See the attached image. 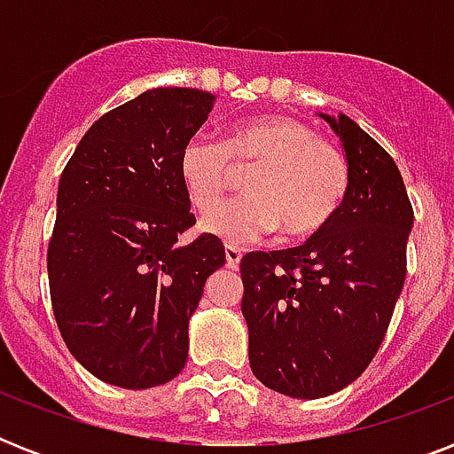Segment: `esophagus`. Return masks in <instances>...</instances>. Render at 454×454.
<instances>
[{"label": "esophagus", "instance_id": "esophagus-1", "mask_svg": "<svg viewBox=\"0 0 454 454\" xmlns=\"http://www.w3.org/2000/svg\"><path fill=\"white\" fill-rule=\"evenodd\" d=\"M240 259H242V254H240V249L238 247H233V245H226V266L228 269H238V266H240Z\"/></svg>", "mask_w": 454, "mask_h": 454}]
</instances>
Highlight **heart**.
<instances>
[{
	"mask_svg": "<svg viewBox=\"0 0 454 454\" xmlns=\"http://www.w3.org/2000/svg\"><path fill=\"white\" fill-rule=\"evenodd\" d=\"M235 170L253 172L246 179L248 198L200 223L202 233L226 242L254 240L278 228L287 240L310 238L339 212L348 188L344 155L287 115L245 120L228 129L223 144L192 137L178 155V181L195 212L218 204Z\"/></svg>",
	"mask_w": 454,
	"mask_h": 454,
	"instance_id": "heart-1",
	"label": "heart"
}]
</instances>
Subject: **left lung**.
I'll list each match as a JSON object with an SVG mask.
<instances>
[{
    "label": "left lung",
    "mask_w": 454,
    "mask_h": 454,
    "mask_svg": "<svg viewBox=\"0 0 454 454\" xmlns=\"http://www.w3.org/2000/svg\"><path fill=\"white\" fill-rule=\"evenodd\" d=\"M341 141L348 188L323 231L240 263L249 367L290 398H325L363 374L401 297L415 223L395 162L351 117L325 115Z\"/></svg>",
    "instance_id": "1"
}]
</instances>
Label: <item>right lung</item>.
I'll use <instances>...</instances> for the list:
<instances>
[{
  "label": "right lung",
  "mask_w": 454,
  "mask_h": 454,
  "mask_svg": "<svg viewBox=\"0 0 454 454\" xmlns=\"http://www.w3.org/2000/svg\"><path fill=\"white\" fill-rule=\"evenodd\" d=\"M216 96L148 89L98 117L63 169L46 269L53 316L77 363L106 384H167L188 360V323L219 238L181 245L195 223L178 155Z\"/></svg>",
  "instance_id": "right-lung-1"
}]
</instances>
